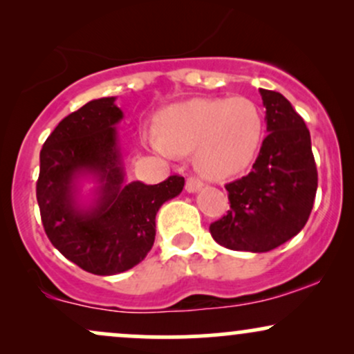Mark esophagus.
<instances>
[{
    "instance_id": "esophagus-1",
    "label": "esophagus",
    "mask_w": 354,
    "mask_h": 354,
    "mask_svg": "<svg viewBox=\"0 0 354 354\" xmlns=\"http://www.w3.org/2000/svg\"><path fill=\"white\" fill-rule=\"evenodd\" d=\"M203 188V181L196 176H188L186 178V191L188 193H196L198 189Z\"/></svg>"
}]
</instances>
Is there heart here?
<instances>
[{"instance_id": "heart-1", "label": "heart", "mask_w": 354, "mask_h": 354, "mask_svg": "<svg viewBox=\"0 0 354 354\" xmlns=\"http://www.w3.org/2000/svg\"><path fill=\"white\" fill-rule=\"evenodd\" d=\"M146 141L166 156L194 149V161L214 180L234 176L254 161L265 136V120L251 100L198 98L171 104Z\"/></svg>"}]
</instances>
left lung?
Here are the masks:
<instances>
[{
  "mask_svg": "<svg viewBox=\"0 0 354 354\" xmlns=\"http://www.w3.org/2000/svg\"><path fill=\"white\" fill-rule=\"evenodd\" d=\"M268 136L246 176L228 183L230 211L211 223L216 243L233 251L266 253L291 239L315 203L318 171L310 129L281 93L259 89Z\"/></svg>",
  "mask_w": 354,
  "mask_h": 354,
  "instance_id": "left-lung-1",
  "label": "left lung"
}]
</instances>
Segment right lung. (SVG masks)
I'll list each match as a JSON object with an SVG mask.
<instances>
[{
  "label": "right lung",
  "instance_id": "add662e5",
  "mask_svg": "<svg viewBox=\"0 0 354 354\" xmlns=\"http://www.w3.org/2000/svg\"><path fill=\"white\" fill-rule=\"evenodd\" d=\"M116 98L93 100L59 121L39 153L36 200L53 246L81 270L111 276L131 270L151 250L156 213L178 196L185 178L173 174L158 185L124 183L115 124L123 111ZM83 174L102 186L91 207L75 200Z\"/></svg>",
  "mask_w": 354,
  "mask_h": 354
}]
</instances>
